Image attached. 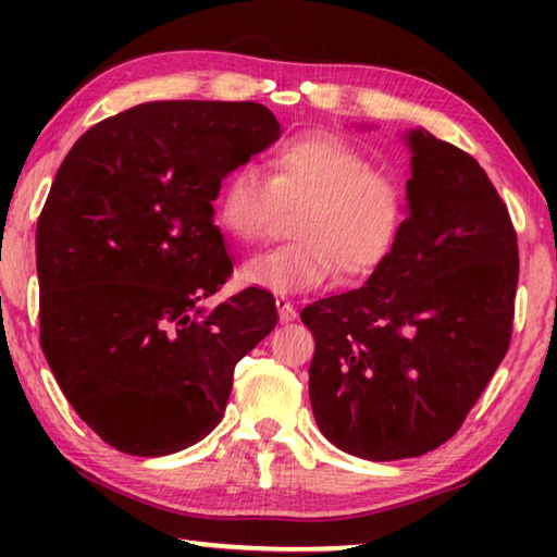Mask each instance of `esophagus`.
<instances>
[{
    "label": "esophagus",
    "mask_w": 557,
    "mask_h": 557,
    "mask_svg": "<svg viewBox=\"0 0 557 557\" xmlns=\"http://www.w3.org/2000/svg\"><path fill=\"white\" fill-rule=\"evenodd\" d=\"M277 312H280V322L282 324H287V322H292V319L297 317V309H295V305H292L287 297H277Z\"/></svg>",
    "instance_id": "1"
}]
</instances>
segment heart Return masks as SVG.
<instances>
[{
    "label": "heart",
    "instance_id": "obj_1",
    "mask_svg": "<svg viewBox=\"0 0 557 557\" xmlns=\"http://www.w3.org/2000/svg\"><path fill=\"white\" fill-rule=\"evenodd\" d=\"M301 206L295 240L243 262L238 280L270 292L314 289L334 275L363 280L393 256L408 215L403 184L334 132H305L268 159V178L240 164L225 174L213 221L235 243H256L280 203Z\"/></svg>",
    "mask_w": 557,
    "mask_h": 557
}]
</instances>
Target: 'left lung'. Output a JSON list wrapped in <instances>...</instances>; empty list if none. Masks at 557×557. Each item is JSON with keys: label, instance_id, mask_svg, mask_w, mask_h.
I'll use <instances>...</instances> for the list:
<instances>
[{"label": "left lung", "instance_id": "left-lung-1", "mask_svg": "<svg viewBox=\"0 0 557 557\" xmlns=\"http://www.w3.org/2000/svg\"><path fill=\"white\" fill-rule=\"evenodd\" d=\"M408 211L393 256L301 309L314 336L309 400L348 455L420 457L455 435L511 344L516 231L471 154L408 132Z\"/></svg>", "mask_w": 557, "mask_h": 557}]
</instances>
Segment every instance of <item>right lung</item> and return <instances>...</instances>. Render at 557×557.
<instances>
[{
	"instance_id": "obj_1",
	"label": "right lung",
	"mask_w": 557,
	"mask_h": 557,
	"mask_svg": "<svg viewBox=\"0 0 557 557\" xmlns=\"http://www.w3.org/2000/svg\"><path fill=\"white\" fill-rule=\"evenodd\" d=\"M282 135L258 102H143L92 125L36 225L46 361L81 420L125 455H174L219 425L233 371L277 324L248 287L206 309L233 262L221 178Z\"/></svg>"
}]
</instances>
